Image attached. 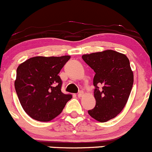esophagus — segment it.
I'll list each match as a JSON object with an SVG mask.
<instances>
[{
	"label": "esophagus",
	"mask_w": 152,
	"mask_h": 152,
	"mask_svg": "<svg viewBox=\"0 0 152 152\" xmlns=\"http://www.w3.org/2000/svg\"><path fill=\"white\" fill-rule=\"evenodd\" d=\"M84 96V92L83 91H80L79 94H77V96L79 98L82 97V96Z\"/></svg>",
	"instance_id": "34e87169"
}]
</instances>
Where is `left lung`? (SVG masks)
Instances as JSON below:
<instances>
[{"instance_id":"1","label":"left lung","mask_w":152,"mask_h":152,"mask_svg":"<svg viewBox=\"0 0 152 152\" xmlns=\"http://www.w3.org/2000/svg\"><path fill=\"white\" fill-rule=\"evenodd\" d=\"M82 58L94 71V108L88 111L99 122H106L121 112L129 99L134 76L128 58L112 50L85 54ZM97 85L103 86L99 90Z\"/></svg>"}]
</instances>
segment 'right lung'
<instances>
[{
    "label": "right lung",
    "mask_w": 152,
    "mask_h": 152,
    "mask_svg": "<svg viewBox=\"0 0 152 152\" xmlns=\"http://www.w3.org/2000/svg\"><path fill=\"white\" fill-rule=\"evenodd\" d=\"M71 56H36L20 64L17 69L15 87L26 113L39 121H50L63 110L72 99L61 92L58 73Z\"/></svg>",
    "instance_id": "obj_1"
}]
</instances>
